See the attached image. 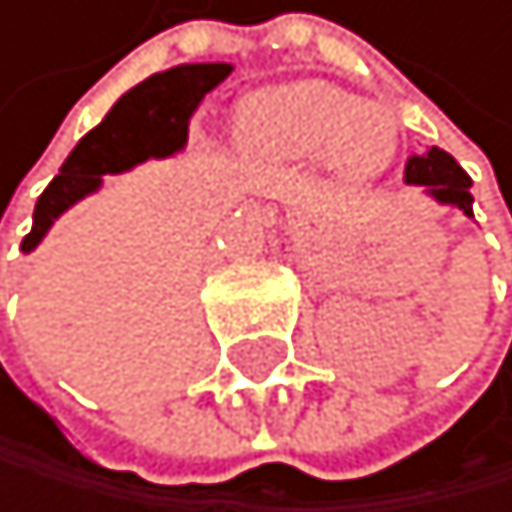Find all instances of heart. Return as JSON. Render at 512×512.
Listing matches in <instances>:
<instances>
[{
	"label": "heart",
	"mask_w": 512,
	"mask_h": 512,
	"mask_svg": "<svg viewBox=\"0 0 512 512\" xmlns=\"http://www.w3.org/2000/svg\"><path fill=\"white\" fill-rule=\"evenodd\" d=\"M237 140L262 160H320L349 179H368L394 160L397 124L388 108L330 82H288L253 95L237 121Z\"/></svg>",
	"instance_id": "b5f03b06"
}]
</instances>
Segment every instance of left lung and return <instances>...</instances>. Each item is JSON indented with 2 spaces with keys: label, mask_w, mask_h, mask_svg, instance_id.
<instances>
[{
  "label": "left lung",
  "mask_w": 512,
  "mask_h": 512,
  "mask_svg": "<svg viewBox=\"0 0 512 512\" xmlns=\"http://www.w3.org/2000/svg\"><path fill=\"white\" fill-rule=\"evenodd\" d=\"M404 179H407V185H423L426 195H433L439 205H455L458 211L475 217V214H471V201H475V198H471L468 172L458 166L446 150L430 147L420 156L413 153L407 160Z\"/></svg>",
  "instance_id": "left-lung-1"
}]
</instances>
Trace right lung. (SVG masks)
Masks as SVG:
<instances>
[{"label":"right lung","mask_w":512,"mask_h":512,"mask_svg":"<svg viewBox=\"0 0 512 512\" xmlns=\"http://www.w3.org/2000/svg\"><path fill=\"white\" fill-rule=\"evenodd\" d=\"M230 63H182L153 73L131 92H124L99 127L79 140L60 166V176L47 185L34 205L31 234L21 250L31 253L44 240L50 224L92 195L108 172H124L150 156H172L189 140V121L201 99L230 76Z\"/></svg>","instance_id":"obj_1"}]
</instances>
